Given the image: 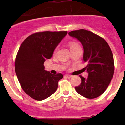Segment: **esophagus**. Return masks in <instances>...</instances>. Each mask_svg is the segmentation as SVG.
Wrapping results in <instances>:
<instances>
[{
    "instance_id": "esophagus-1",
    "label": "esophagus",
    "mask_w": 125,
    "mask_h": 125,
    "mask_svg": "<svg viewBox=\"0 0 125 125\" xmlns=\"http://www.w3.org/2000/svg\"><path fill=\"white\" fill-rule=\"evenodd\" d=\"M65 77L68 78V79H71V78L72 77V75H65Z\"/></svg>"
}]
</instances>
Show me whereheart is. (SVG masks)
I'll return each instance as SVG.
<instances>
[{
	"mask_svg": "<svg viewBox=\"0 0 125 125\" xmlns=\"http://www.w3.org/2000/svg\"><path fill=\"white\" fill-rule=\"evenodd\" d=\"M69 46L70 48V50H73V49L76 48L80 47V45L77 43L75 42H70L69 43Z\"/></svg>",
	"mask_w": 125,
	"mask_h": 125,
	"instance_id": "obj_1",
	"label": "heart"
}]
</instances>
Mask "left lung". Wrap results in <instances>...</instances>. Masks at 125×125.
<instances>
[{
	"mask_svg": "<svg viewBox=\"0 0 125 125\" xmlns=\"http://www.w3.org/2000/svg\"><path fill=\"white\" fill-rule=\"evenodd\" d=\"M69 36L79 40L83 48V59L87 66V78L80 75L82 82L75 87L84 97L95 99L106 91L114 74L113 55L108 43L100 36L86 30L73 31Z\"/></svg>",
	"mask_w": 125,
	"mask_h": 125,
	"instance_id": "1",
	"label": "left lung"
}]
</instances>
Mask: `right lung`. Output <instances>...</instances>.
Masks as SVG:
<instances>
[{"instance_id":"obj_1","label":"right lung","mask_w":125,"mask_h":125,"mask_svg":"<svg viewBox=\"0 0 125 125\" xmlns=\"http://www.w3.org/2000/svg\"><path fill=\"white\" fill-rule=\"evenodd\" d=\"M67 31L37 32L23 42L17 52L15 71L23 90L36 100H43L56 91L62 74L54 75L45 70L44 62L52 57Z\"/></svg>"}]
</instances>
